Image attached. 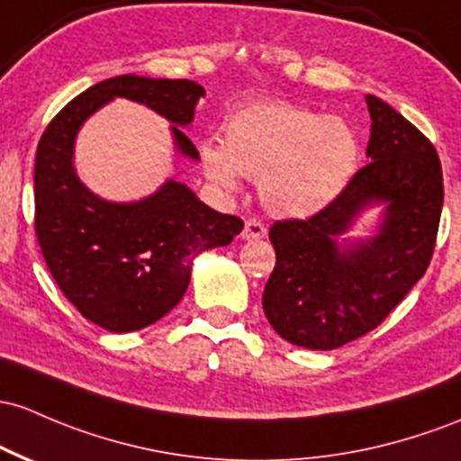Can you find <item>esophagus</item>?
I'll use <instances>...</instances> for the list:
<instances>
[{
  "label": "esophagus",
  "mask_w": 461,
  "mask_h": 461,
  "mask_svg": "<svg viewBox=\"0 0 461 461\" xmlns=\"http://www.w3.org/2000/svg\"><path fill=\"white\" fill-rule=\"evenodd\" d=\"M242 240H260L267 236V225L258 219H249L245 222V230H242Z\"/></svg>",
  "instance_id": "1"
}]
</instances>
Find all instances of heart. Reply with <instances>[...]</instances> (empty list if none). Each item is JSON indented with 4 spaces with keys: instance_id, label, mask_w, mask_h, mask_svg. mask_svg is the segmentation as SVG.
I'll use <instances>...</instances> for the list:
<instances>
[{
    "instance_id": "heart-1",
    "label": "heart",
    "mask_w": 461,
    "mask_h": 461,
    "mask_svg": "<svg viewBox=\"0 0 461 461\" xmlns=\"http://www.w3.org/2000/svg\"><path fill=\"white\" fill-rule=\"evenodd\" d=\"M207 179L239 190L240 176H260L267 210L308 219L335 203L361 161L357 131L343 118L295 104H247L225 124V146L203 141Z\"/></svg>"
}]
</instances>
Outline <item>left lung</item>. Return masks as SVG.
Returning <instances> with one entry per match:
<instances>
[{
    "mask_svg": "<svg viewBox=\"0 0 461 461\" xmlns=\"http://www.w3.org/2000/svg\"><path fill=\"white\" fill-rule=\"evenodd\" d=\"M366 103L370 164L326 210L269 230L276 269L262 308L277 335L308 350H335L383 323L424 276L436 247L444 201L436 149L381 98ZM374 204L386 205L377 234L339 243Z\"/></svg>",
    "mask_w": 461,
    "mask_h": 461,
    "instance_id": "obj_1",
    "label": "left lung"
}]
</instances>
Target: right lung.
<instances>
[{
  "label": "right lung",
  "instance_id": "add662e5",
  "mask_svg": "<svg viewBox=\"0 0 461 461\" xmlns=\"http://www.w3.org/2000/svg\"><path fill=\"white\" fill-rule=\"evenodd\" d=\"M203 95L194 80L115 76L65 104L39 141L34 230L45 265L80 315L104 330L133 332L161 320L184 297L194 258L230 245L245 222L212 210L175 179L133 203L100 199L76 175V135L100 107L126 98L173 122L175 149L199 159L179 126L194 120Z\"/></svg>",
  "mask_w": 461,
  "mask_h": 461
}]
</instances>
